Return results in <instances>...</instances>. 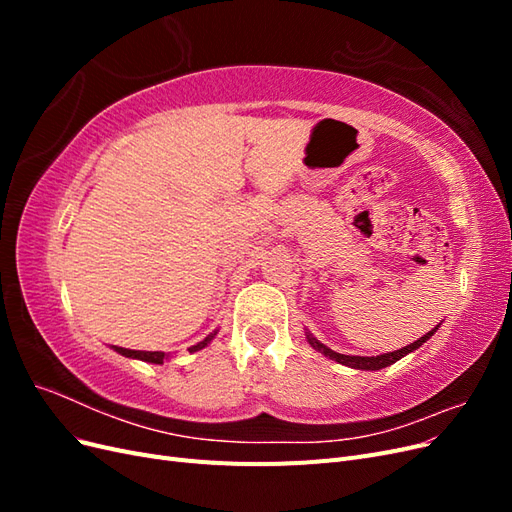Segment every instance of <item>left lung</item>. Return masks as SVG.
<instances>
[{
	"label": "left lung",
	"mask_w": 512,
	"mask_h": 512,
	"mask_svg": "<svg viewBox=\"0 0 512 512\" xmlns=\"http://www.w3.org/2000/svg\"><path fill=\"white\" fill-rule=\"evenodd\" d=\"M438 331V327L436 329H431L427 335H423L421 339H416L414 344H410V346H406V348H401V350H395V352H386V354H378V356H350V354H339V352H333L331 348H327L324 344H320L316 337H312V335H307V342L312 344L318 352H322L324 356H329V359H333V361H337V363H342V365H348V367H354V369H371V371H376V369H382V367H389V365H393V363H397L401 356H406L408 352H412V350H416V348H421L427 339Z\"/></svg>",
	"instance_id": "left-lung-1"
}]
</instances>
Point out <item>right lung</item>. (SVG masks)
<instances>
[{
	"mask_svg": "<svg viewBox=\"0 0 512 512\" xmlns=\"http://www.w3.org/2000/svg\"><path fill=\"white\" fill-rule=\"evenodd\" d=\"M215 335V333H213ZM213 335H209V337H205L203 342H198L196 346H192L190 348V352H196V350H203L211 339H213ZM119 354H123V356H128V359H141V361H147V363H156V365H162L164 363V359H166V354L164 352H145V350H130V348H119V346H113Z\"/></svg>",
	"mask_w": 512,
	"mask_h": 512,
	"instance_id": "right-lung-1",
	"label": "right lung"
}]
</instances>
